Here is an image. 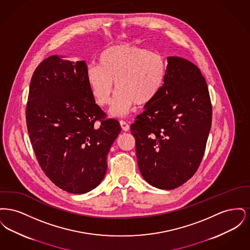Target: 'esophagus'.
I'll list each match as a JSON object with an SVG mask.
<instances>
[{"label":"esophagus","mask_w":250,"mask_h":250,"mask_svg":"<svg viewBox=\"0 0 250 250\" xmlns=\"http://www.w3.org/2000/svg\"><path fill=\"white\" fill-rule=\"evenodd\" d=\"M120 125H121V127H122V129L124 131H128L129 130V128H130V126H129V125L125 122V121H123V120H121L120 121Z\"/></svg>","instance_id":"esophagus-1"}]
</instances>
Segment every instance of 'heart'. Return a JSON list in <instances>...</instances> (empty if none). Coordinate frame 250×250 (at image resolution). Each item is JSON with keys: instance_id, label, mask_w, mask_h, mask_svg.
<instances>
[{"instance_id": "heart-1", "label": "heart", "mask_w": 250, "mask_h": 250, "mask_svg": "<svg viewBox=\"0 0 250 250\" xmlns=\"http://www.w3.org/2000/svg\"><path fill=\"white\" fill-rule=\"evenodd\" d=\"M99 65H88L86 80L100 107L110 104L113 83L117 91L111 113L124 115L136 104L149 105L160 92L166 77L165 58L147 48L117 44L101 51Z\"/></svg>"}]
</instances>
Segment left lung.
<instances>
[{
    "label": "left lung",
    "instance_id": "1",
    "mask_svg": "<svg viewBox=\"0 0 250 250\" xmlns=\"http://www.w3.org/2000/svg\"><path fill=\"white\" fill-rule=\"evenodd\" d=\"M167 60L160 92L130 130L143 178L170 190L189 180L200 167L212 125V104L198 66L180 57Z\"/></svg>",
    "mask_w": 250,
    "mask_h": 250
}]
</instances>
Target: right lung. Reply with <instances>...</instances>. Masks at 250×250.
<instances>
[{
    "label": "right lung",
    "instance_id": "1",
    "mask_svg": "<svg viewBox=\"0 0 250 250\" xmlns=\"http://www.w3.org/2000/svg\"><path fill=\"white\" fill-rule=\"evenodd\" d=\"M87 64L52 55L33 74L26 124L42 170L61 189L83 194L107 172V155L121 132L108 119L86 80ZM98 121L100 124L95 125Z\"/></svg>",
    "mask_w": 250,
    "mask_h": 250
}]
</instances>
